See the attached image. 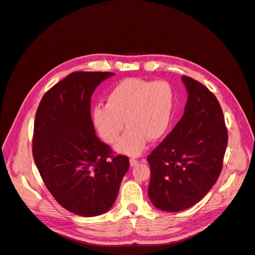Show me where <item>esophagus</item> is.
Returning <instances> with one entry per match:
<instances>
[{
    "mask_svg": "<svg viewBox=\"0 0 255 255\" xmlns=\"http://www.w3.org/2000/svg\"><path fill=\"white\" fill-rule=\"evenodd\" d=\"M138 161L135 159V158H130L129 159V165L131 166V167H134V166H136L137 164H138Z\"/></svg>",
    "mask_w": 255,
    "mask_h": 255,
    "instance_id": "1",
    "label": "esophagus"
}]
</instances>
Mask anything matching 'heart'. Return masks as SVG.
<instances>
[{"instance_id": "heart-1", "label": "heart", "mask_w": 255, "mask_h": 255, "mask_svg": "<svg viewBox=\"0 0 255 255\" xmlns=\"http://www.w3.org/2000/svg\"><path fill=\"white\" fill-rule=\"evenodd\" d=\"M171 88L164 81L128 78L110 91L106 106L93 110V124L98 135L109 144H115L126 125L127 133L116 145L117 151L139 156L148 140L163 137L170 124Z\"/></svg>"}]
</instances>
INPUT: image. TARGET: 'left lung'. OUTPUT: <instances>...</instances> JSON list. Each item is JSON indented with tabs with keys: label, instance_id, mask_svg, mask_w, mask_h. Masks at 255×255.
I'll list each match as a JSON object with an SVG mask.
<instances>
[{
	"label": "left lung",
	"instance_id": "1",
	"mask_svg": "<svg viewBox=\"0 0 255 255\" xmlns=\"http://www.w3.org/2000/svg\"><path fill=\"white\" fill-rule=\"evenodd\" d=\"M188 93L180 121L147 157L148 197L156 208L176 212L193 206L217 182L228 143L217 97L199 81L182 76Z\"/></svg>",
	"mask_w": 255,
	"mask_h": 255
}]
</instances>
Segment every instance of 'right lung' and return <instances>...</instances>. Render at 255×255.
<instances>
[{"mask_svg":"<svg viewBox=\"0 0 255 255\" xmlns=\"http://www.w3.org/2000/svg\"><path fill=\"white\" fill-rule=\"evenodd\" d=\"M111 72H74L40 100L33 133L35 165L59 205L81 217L107 212L129 167L96 136L91 97Z\"/></svg>","mask_w":255,"mask_h":255,"instance_id":"1","label":"right lung"}]
</instances>
